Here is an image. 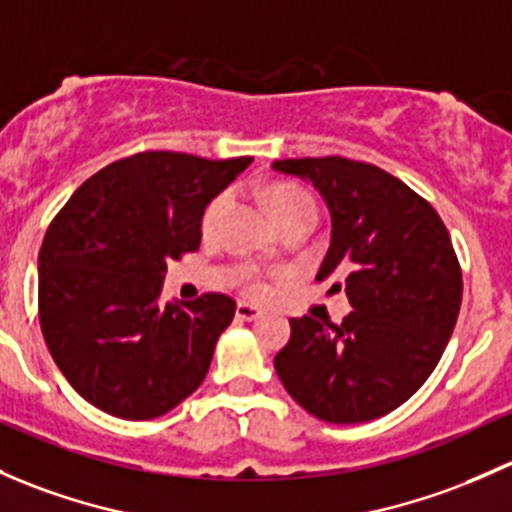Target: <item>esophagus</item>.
<instances>
[{"label": "esophagus", "instance_id": "34e87169", "mask_svg": "<svg viewBox=\"0 0 512 512\" xmlns=\"http://www.w3.org/2000/svg\"><path fill=\"white\" fill-rule=\"evenodd\" d=\"M235 316H238L240 321H255V319H260V316H262V309L247 304V301H240L238 309H235Z\"/></svg>", "mask_w": 512, "mask_h": 512}]
</instances>
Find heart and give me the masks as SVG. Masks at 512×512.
<instances>
[{
  "mask_svg": "<svg viewBox=\"0 0 512 512\" xmlns=\"http://www.w3.org/2000/svg\"><path fill=\"white\" fill-rule=\"evenodd\" d=\"M233 203H235V196L230 188H225V191H220L218 196H213V201L208 203L206 211H203V218H201L203 233L213 235L215 230L220 228V223L225 220V215L230 213ZM267 203H270V211L274 215V220H282V218H287V215L299 213V211H316L314 201H311L309 193H306L304 188L292 186V184H274L270 191H267ZM242 274H245L247 292L255 294V297H262V294L267 292L265 284H262V279L257 277L255 272L245 270Z\"/></svg>",
  "mask_w": 512,
  "mask_h": 512,
  "instance_id": "heart-1",
  "label": "heart"
}]
</instances>
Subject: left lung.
<instances>
[{
  "label": "left lung",
  "instance_id": "1",
  "mask_svg": "<svg viewBox=\"0 0 512 512\" xmlns=\"http://www.w3.org/2000/svg\"><path fill=\"white\" fill-rule=\"evenodd\" d=\"M274 171L311 181L331 213L316 279L346 292L341 326L292 319L274 358L289 395L333 424L378 419L437 368L461 309V267L449 230L422 196L387 171L346 157L282 159Z\"/></svg>",
  "mask_w": 512,
  "mask_h": 512
}]
</instances>
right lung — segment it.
<instances>
[{
  "label": "right lung",
  "mask_w": 512,
  "mask_h": 512,
  "mask_svg": "<svg viewBox=\"0 0 512 512\" xmlns=\"http://www.w3.org/2000/svg\"><path fill=\"white\" fill-rule=\"evenodd\" d=\"M252 157L142 152L90 176L39 252L46 346L83 400L120 419L174 410L206 378L235 301L208 292L159 304L166 262L201 245L213 196Z\"/></svg>",
  "instance_id": "right-lung-1"
}]
</instances>
